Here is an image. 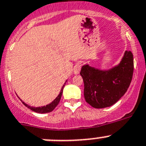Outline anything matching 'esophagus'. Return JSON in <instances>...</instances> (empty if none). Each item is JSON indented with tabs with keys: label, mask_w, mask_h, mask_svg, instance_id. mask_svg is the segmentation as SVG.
I'll list each match as a JSON object with an SVG mask.
<instances>
[{
	"label": "esophagus",
	"mask_w": 146,
	"mask_h": 146,
	"mask_svg": "<svg viewBox=\"0 0 146 146\" xmlns=\"http://www.w3.org/2000/svg\"><path fill=\"white\" fill-rule=\"evenodd\" d=\"M80 69H81V65L80 64H77L75 66H74V73L75 74H79L80 73Z\"/></svg>",
	"instance_id": "1"
}]
</instances>
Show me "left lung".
<instances>
[{"label": "left lung", "instance_id": "obj_1", "mask_svg": "<svg viewBox=\"0 0 146 146\" xmlns=\"http://www.w3.org/2000/svg\"><path fill=\"white\" fill-rule=\"evenodd\" d=\"M134 71L133 55L126 51L118 65L102 71L90 66H82L80 71L84 82L86 102L94 108L112 106L126 92Z\"/></svg>", "mask_w": 146, "mask_h": 146}]
</instances>
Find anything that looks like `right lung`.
Listing matches in <instances>:
<instances>
[{"instance_id":"1","label":"right lung","mask_w":146,"mask_h":146,"mask_svg":"<svg viewBox=\"0 0 146 146\" xmlns=\"http://www.w3.org/2000/svg\"><path fill=\"white\" fill-rule=\"evenodd\" d=\"M66 82L64 83V85L63 86V87H62L61 90H60V94H58V96L55 98L53 101L50 103V104H47V105H46V106L38 107V108H34V107L29 106V105H28L27 104H25L24 102H23V104H24L25 106H26L27 108H29L30 110H31L36 112V113H50V112H52V110H53L55 109V108H56V106H57L59 102H60V98H61L62 94H63V90H64V86H65V85H66ZM21 101H22V100H21Z\"/></svg>"}]
</instances>
